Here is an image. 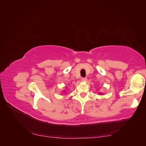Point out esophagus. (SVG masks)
Wrapping results in <instances>:
<instances>
[{
	"label": "esophagus",
	"instance_id": "34e87169",
	"mask_svg": "<svg viewBox=\"0 0 146 146\" xmlns=\"http://www.w3.org/2000/svg\"><path fill=\"white\" fill-rule=\"evenodd\" d=\"M81 80H82V81H83V82H85V81L87 80V78H86V77H82Z\"/></svg>",
	"mask_w": 146,
	"mask_h": 146
}]
</instances>
